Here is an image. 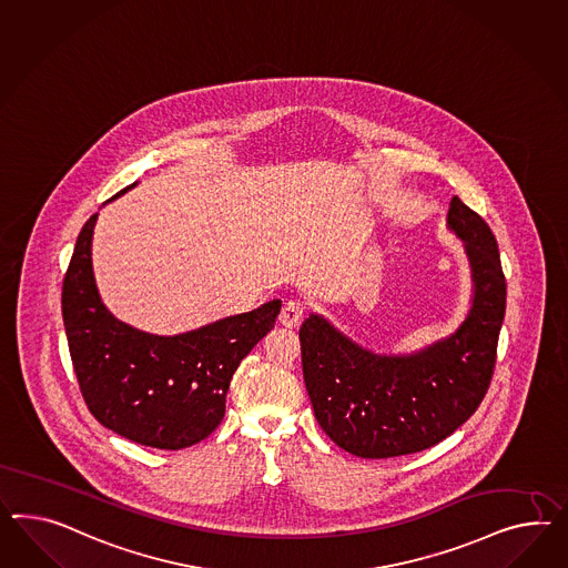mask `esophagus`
<instances>
[{"label": "esophagus", "instance_id": "1", "mask_svg": "<svg viewBox=\"0 0 568 568\" xmlns=\"http://www.w3.org/2000/svg\"><path fill=\"white\" fill-rule=\"evenodd\" d=\"M304 318V306L297 302V300H290L285 302L281 307V314H278V323L287 328H295L297 324L302 323Z\"/></svg>", "mask_w": 568, "mask_h": 568}]
</instances>
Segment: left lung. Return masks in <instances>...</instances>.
<instances>
[{"label": "left lung", "mask_w": 568, "mask_h": 568, "mask_svg": "<svg viewBox=\"0 0 568 568\" xmlns=\"http://www.w3.org/2000/svg\"><path fill=\"white\" fill-rule=\"evenodd\" d=\"M448 227L465 240L476 295L453 337L409 357L374 355L321 316L300 328L302 368L314 415L326 436L362 459L426 450L476 414L496 366L505 321L506 278L490 225L459 196Z\"/></svg>", "instance_id": "obj_1"}]
</instances>
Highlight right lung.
I'll use <instances>...</instances> for the list:
<instances>
[{
	"instance_id": "right-lung-1",
	"label": "right lung",
	"mask_w": 568,
	"mask_h": 568,
	"mask_svg": "<svg viewBox=\"0 0 568 568\" xmlns=\"http://www.w3.org/2000/svg\"><path fill=\"white\" fill-rule=\"evenodd\" d=\"M94 221L78 235L62 287L63 326L84 403L99 424L132 443L163 450L196 445L221 424L233 372L275 326L281 302L175 337L140 333L115 321L99 297Z\"/></svg>"
}]
</instances>
